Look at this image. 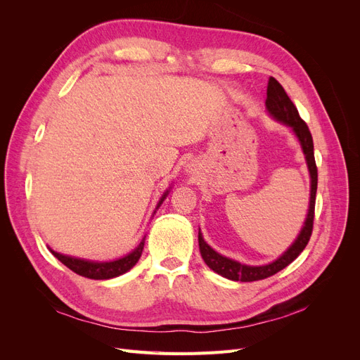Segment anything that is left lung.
<instances>
[{
	"label": "left lung",
	"instance_id": "1",
	"mask_svg": "<svg viewBox=\"0 0 360 360\" xmlns=\"http://www.w3.org/2000/svg\"><path fill=\"white\" fill-rule=\"evenodd\" d=\"M266 108L269 114L274 117L278 122L284 123L292 129V132L296 134L299 143L302 146L304 159L308 163L309 176H311V197H309V210L307 221L303 224V228L300 234L297 236L294 243L282 254L274 263H269L266 266H246L234 261L231 258H226L221 254H217L214 249H212L209 245L204 242L201 231H198V243H200V252L204 259V263L209 266L217 275H221L226 279L231 281H240V282H252L266 279L269 276H274L279 270L285 269L290 263L296 259L302 250L307 248L314 226V210H315V193H317V183H319V174H317V165H315L314 158V143L312 135L307 123L303 122L299 115L297 108L294 106L288 94L285 93L284 86H282L275 78H269L267 84V99H266Z\"/></svg>",
	"mask_w": 360,
	"mask_h": 360
}]
</instances>
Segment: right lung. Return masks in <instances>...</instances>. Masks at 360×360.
I'll return each mask as SVG.
<instances>
[{"mask_svg":"<svg viewBox=\"0 0 360 360\" xmlns=\"http://www.w3.org/2000/svg\"><path fill=\"white\" fill-rule=\"evenodd\" d=\"M168 191L163 193V197L160 198L158 207L162 204V201L167 198ZM144 249V238L143 242L138 245L135 250H132L129 255L115 259V261H106V263H99V261H89V259H81V258H75V257H68L56 252V250L51 249V252L53 257H57L61 263L69 267L75 274H78L84 278H90V279H111L117 278L120 275L126 274L130 269H132L143 254Z\"/></svg>","mask_w":360,"mask_h":360,"instance_id":"obj_1","label":"right lung"}]
</instances>
